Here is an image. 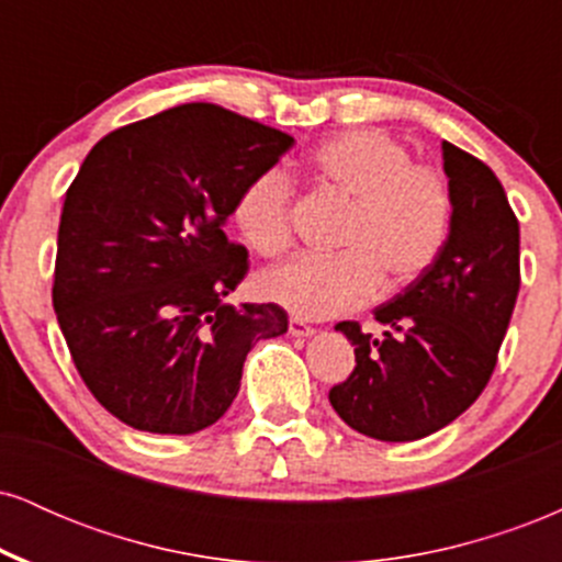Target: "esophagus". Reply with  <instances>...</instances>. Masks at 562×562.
I'll return each mask as SVG.
<instances>
[{
	"label": "esophagus",
	"mask_w": 562,
	"mask_h": 562,
	"mask_svg": "<svg viewBox=\"0 0 562 562\" xmlns=\"http://www.w3.org/2000/svg\"><path fill=\"white\" fill-rule=\"evenodd\" d=\"M312 325H306L303 319H290V335H295V338H308V335H314Z\"/></svg>",
	"instance_id": "1"
}]
</instances>
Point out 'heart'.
I'll list each match as a JSON object with an SVG mask.
<instances>
[{
  "label": "heart",
  "mask_w": 562,
  "mask_h": 562,
  "mask_svg": "<svg viewBox=\"0 0 562 562\" xmlns=\"http://www.w3.org/2000/svg\"><path fill=\"white\" fill-rule=\"evenodd\" d=\"M306 173L327 195L346 203L330 259L295 256L263 269L261 299L295 317L327 319L409 288L447 248L454 222L449 177L434 164L412 160L409 147L380 128H351L319 142ZM232 224L256 254L274 256L293 237V182L282 169L248 179Z\"/></svg>",
  "instance_id": "heart-1"
}]
</instances>
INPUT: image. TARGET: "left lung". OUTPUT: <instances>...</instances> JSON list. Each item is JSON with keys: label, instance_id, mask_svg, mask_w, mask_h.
Masks as SVG:
<instances>
[{"label": "left lung", "instance_id": "8db88e82", "mask_svg": "<svg viewBox=\"0 0 562 562\" xmlns=\"http://www.w3.org/2000/svg\"><path fill=\"white\" fill-rule=\"evenodd\" d=\"M454 192L447 248L420 280L375 308L372 338L338 322L357 367L330 389L333 409L359 434L417 441L462 415L486 389L520 290V227L483 160L443 142Z\"/></svg>", "mask_w": 562, "mask_h": 562}]
</instances>
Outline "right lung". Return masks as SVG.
Listing matches in <instances>:
<instances>
[{
  "label": "right lung",
  "instance_id": "obj_1",
  "mask_svg": "<svg viewBox=\"0 0 562 562\" xmlns=\"http://www.w3.org/2000/svg\"><path fill=\"white\" fill-rule=\"evenodd\" d=\"M290 145L280 128L187 102L83 158L57 229L53 306L83 385L121 423L209 428L240 391L250 348L288 333L277 303H222L250 267L222 227Z\"/></svg>",
  "mask_w": 562,
  "mask_h": 562
}]
</instances>
